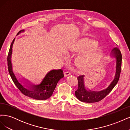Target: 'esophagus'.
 <instances>
[{"mask_svg": "<svg viewBox=\"0 0 130 130\" xmlns=\"http://www.w3.org/2000/svg\"><path fill=\"white\" fill-rule=\"evenodd\" d=\"M63 74H64V77H66V76H68L70 75V72H64V73H63Z\"/></svg>", "mask_w": 130, "mask_h": 130, "instance_id": "34e87169", "label": "esophagus"}]
</instances>
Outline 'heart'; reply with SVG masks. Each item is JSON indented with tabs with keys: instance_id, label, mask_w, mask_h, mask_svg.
<instances>
[{
	"instance_id": "1",
	"label": "heart",
	"mask_w": 130,
	"mask_h": 130,
	"mask_svg": "<svg viewBox=\"0 0 130 130\" xmlns=\"http://www.w3.org/2000/svg\"><path fill=\"white\" fill-rule=\"evenodd\" d=\"M97 47L96 43L91 40L85 41L80 45L78 51L87 53L82 54L78 58L77 64L82 69H86L92 66L98 58V54L94 50Z\"/></svg>"
}]
</instances>
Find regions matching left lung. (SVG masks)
Masks as SVG:
<instances>
[{"label":"left lung","mask_w":130,"mask_h":130,"mask_svg":"<svg viewBox=\"0 0 130 130\" xmlns=\"http://www.w3.org/2000/svg\"><path fill=\"white\" fill-rule=\"evenodd\" d=\"M112 56L116 58V72L115 78L108 87L100 91H93L86 87L85 85V76L80 75L77 77L78 89L76 90L75 96L80 101L87 103H93L100 101L111 92L113 88L117 85L120 77L121 69L122 56L120 50L115 48L111 51Z\"/></svg>","instance_id":"8db88e82"}]
</instances>
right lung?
<instances>
[{"instance_id":"right-lung-1","label":"right lung","mask_w":130,"mask_h":130,"mask_svg":"<svg viewBox=\"0 0 130 130\" xmlns=\"http://www.w3.org/2000/svg\"><path fill=\"white\" fill-rule=\"evenodd\" d=\"M24 32V30L22 31ZM15 38L12 42L9 50V52L7 56V64H8V69L12 80H13L14 84L17 86V87L20 90V91L25 95L32 98L36 100H46L48 99L52 95L53 92L55 89L57 84L61 78L63 77V73L61 69H53L50 70L46 74L45 77L43 78L42 82L38 85L31 84L30 82L24 78V82H26V85L24 86L22 85L17 79L15 75V74L13 72V66L12 64V54L13 44L14 42ZM20 80V78H19ZM22 82V81H21ZM29 82V84L27 83ZM25 85L28 87L26 88Z\"/></svg>"}]
</instances>
